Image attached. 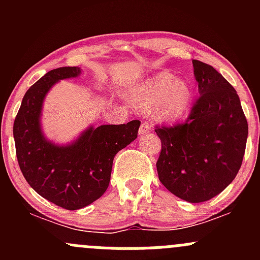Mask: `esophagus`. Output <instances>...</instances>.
Returning a JSON list of instances; mask_svg holds the SVG:
<instances>
[{"instance_id": "34e87169", "label": "esophagus", "mask_w": 260, "mask_h": 260, "mask_svg": "<svg viewBox=\"0 0 260 260\" xmlns=\"http://www.w3.org/2000/svg\"><path fill=\"white\" fill-rule=\"evenodd\" d=\"M149 131H151V127H149V123L143 122L142 124H141L138 133H140V136H142V135H146V133H148Z\"/></svg>"}]
</instances>
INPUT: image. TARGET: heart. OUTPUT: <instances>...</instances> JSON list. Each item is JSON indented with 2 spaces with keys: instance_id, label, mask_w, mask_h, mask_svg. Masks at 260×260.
Masks as SVG:
<instances>
[{
  "instance_id": "heart-1",
  "label": "heart",
  "mask_w": 260,
  "mask_h": 260,
  "mask_svg": "<svg viewBox=\"0 0 260 260\" xmlns=\"http://www.w3.org/2000/svg\"><path fill=\"white\" fill-rule=\"evenodd\" d=\"M192 96V88L187 81L176 79L172 73L161 72L136 89L133 102L143 111L153 108L159 119L175 120L187 112Z\"/></svg>"
}]
</instances>
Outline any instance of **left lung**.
<instances>
[{
  "label": "left lung",
  "mask_w": 260,
  "mask_h": 260,
  "mask_svg": "<svg viewBox=\"0 0 260 260\" xmlns=\"http://www.w3.org/2000/svg\"><path fill=\"white\" fill-rule=\"evenodd\" d=\"M199 96L187 120L157 127L162 143L156 167L162 185L188 203L224 191L242 166L248 122L237 90L211 65L192 60Z\"/></svg>",
  "instance_id": "1"
}]
</instances>
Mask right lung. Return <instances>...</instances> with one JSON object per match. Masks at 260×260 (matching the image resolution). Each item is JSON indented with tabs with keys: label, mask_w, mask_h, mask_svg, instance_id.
Here are the masks:
<instances>
[{
	"label": "right lung",
	"mask_w": 260,
	"mask_h": 260,
	"mask_svg": "<svg viewBox=\"0 0 260 260\" xmlns=\"http://www.w3.org/2000/svg\"><path fill=\"white\" fill-rule=\"evenodd\" d=\"M78 67L50 70L23 95L14 123L21 172L40 196L67 210L98 200L108 188L114 156L137 138L140 120L127 124L93 125L68 145H56L41 127L44 99L54 84L79 77Z\"/></svg>",
	"instance_id": "right-lung-1"
}]
</instances>
